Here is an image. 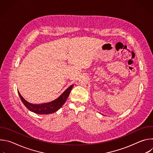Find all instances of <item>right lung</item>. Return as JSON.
<instances>
[{"mask_svg": "<svg viewBox=\"0 0 153 153\" xmlns=\"http://www.w3.org/2000/svg\"><path fill=\"white\" fill-rule=\"evenodd\" d=\"M73 88V85L68 87V88L65 90L60 95V96H59L57 99H56V100L51 102L45 103L42 104H38V105L32 104L28 102L27 100H25L23 98L22 96L20 95L19 91H18V93L22 102H23L24 105L30 111L39 114H48L56 112L58 110H59V109L62 107V106L65 103V102H66Z\"/></svg>", "mask_w": 153, "mask_h": 153, "instance_id": "add662e5", "label": "right lung"}]
</instances>
